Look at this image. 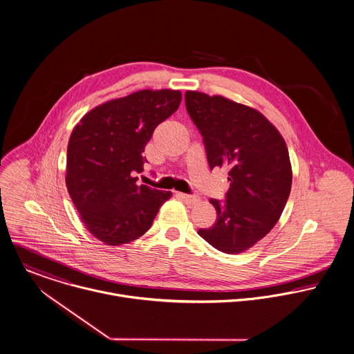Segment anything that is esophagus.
<instances>
[{"mask_svg": "<svg viewBox=\"0 0 354 354\" xmlns=\"http://www.w3.org/2000/svg\"><path fill=\"white\" fill-rule=\"evenodd\" d=\"M178 196L188 205V206H194V205H196L201 199L198 198V196H194V195H187V194H178Z\"/></svg>", "mask_w": 354, "mask_h": 354, "instance_id": "obj_1", "label": "esophagus"}]
</instances>
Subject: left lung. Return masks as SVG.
Here are the masks:
<instances>
[{
  "label": "left lung",
  "instance_id": "8db88e82",
  "mask_svg": "<svg viewBox=\"0 0 354 354\" xmlns=\"http://www.w3.org/2000/svg\"><path fill=\"white\" fill-rule=\"evenodd\" d=\"M185 106L203 136L210 169L227 167L231 181L223 203L210 199L216 224L198 234L223 252H243L270 232L290 196L286 141L259 111L227 97L188 91Z\"/></svg>",
  "mask_w": 354,
  "mask_h": 354
}]
</instances>
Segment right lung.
<instances>
[{
  "label": "right lung",
  "instance_id": "right-lung-1",
  "mask_svg": "<svg viewBox=\"0 0 354 354\" xmlns=\"http://www.w3.org/2000/svg\"><path fill=\"white\" fill-rule=\"evenodd\" d=\"M181 92L138 91L91 110L67 147L66 185L88 231L109 245L144 235L169 191L137 185L144 147L155 127L177 111Z\"/></svg>",
  "mask_w": 354,
  "mask_h": 354
}]
</instances>
